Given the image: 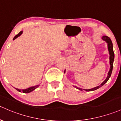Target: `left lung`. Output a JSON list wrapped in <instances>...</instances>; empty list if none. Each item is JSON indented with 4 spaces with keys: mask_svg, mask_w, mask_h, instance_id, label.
Returning <instances> with one entry per match:
<instances>
[{
    "mask_svg": "<svg viewBox=\"0 0 121 121\" xmlns=\"http://www.w3.org/2000/svg\"><path fill=\"white\" fill-rule=\"evenodd\" d=\"M102 40H104V41H106V43L107 44V48H108V52H109V55H110V57H109V59H110V70H109L108 73V76L106 77V80H104L102 84H100V85L99 86L95 87V88H92V89H84V90L86 91H93L95 90H96V89H99V88H100L101 86H102L103 85H104L106 82H107L108 79L110 78V76H111V73H112V68H113V62H114V51H113V45H112V41H111V39L109 38L108 36H103L102 37ZM75 88H76L77 89H79V90L82 91V89L81 88H78V87L75 86Z\"/></svg>",
    "mask_w": 121,
    "mask_h": 121,
    "instance_id": "left-lung-1",
    "label": "left lung"
}]
</instances>
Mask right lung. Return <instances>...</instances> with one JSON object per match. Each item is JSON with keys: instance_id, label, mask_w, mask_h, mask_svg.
Segmentation results:
<instances>
[{"instance_id": "1", "label": "right lung", "mask_w": 121, "mask_h": 121, "mask_svg": "<svg viewBox=\"0 0 121 121\" xmlns=\"http://www.w3.org/2000/svg\"><path fill=\"white\" fill-rule=\"evenodd\" d=\"M23 33V31H21L20 32L18 33V35H17L16 36H15V37H14L13 39V40H14L15 39H17V37H18L19 36H20ZM40 86V85H35V86H31V87H29V88H26V89H18V88H15V89L16 90H17L18 91L20 92H23V93H30V92H32L33 91H34L35 89H36V88H38L39 86Z\"/></svg>"}]
</instances>
